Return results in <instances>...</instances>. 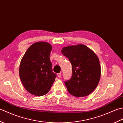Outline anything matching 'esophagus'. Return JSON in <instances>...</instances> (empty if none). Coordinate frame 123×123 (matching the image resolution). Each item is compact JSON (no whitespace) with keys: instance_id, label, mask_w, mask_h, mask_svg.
I'll return each instance as SVG.
<instances>
[{"instance_id":"1","label":"esophagus","mask_w":123,"mask_h":123,"mask_svg":"<svg viewBox=\"0 0 123 123\" xmlns=\"http://www.w3.org/2000/svg\"><path fill=\"white\" fill-rule=\"evenodd\" d=\"M57 75L59 78H60L61 77V73H59V74H57Z\"/></svg>"}]
</instances>
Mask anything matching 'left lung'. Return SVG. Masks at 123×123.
Listing matches in <instances>:
<instances>
[{
	"label": "left lung",
	"mask_w": 123,
	"mask_h": 123,
	"mask_svg": "<svg viewBox=\"0 0 123 123\" xmlns=\"http://www.w3.org/2000/svg\"><path fill=\"white\" fill-rule=\"evenodd\" d=\"M61 52L72 65V77L64 82L68 92L77 97L90 95L98 86L100 78L98 56L83 44L64 47Z\"/></svg>",
	"instance_id": "obj_1"
}]
</instances>
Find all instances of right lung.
<instances>
[{
  "label": "right lung",
  "mask_w": 123,
  "mask_h": 123,
  "mask_svg": "<svg viewBox=\"0 0 123 123\" xmlns=\"http://www.w3.org/2000/svg\"><path fill=\"white\" fill-rule=\"evenodd\" d=\"M52 48L47 42H36L27 49L20 61V79L26 90L33 95H45L56 77L49 59Z\"/></svg>",
  "instance_id": "right-lung-1"
}]
</instances>
